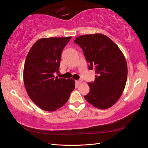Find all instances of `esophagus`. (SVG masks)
I'll return each mask as SVG.
<instances>
[{
    "label": "esophagus",
    "mask_w": 148,
    "mask_h": 148,
    "mask_svg": "<svg viewBox=\"0 0 148 148\" xmlns=\"http://www.w3.org/2000/svg\"><path fill=\"white\" fill-rule=\"evenodd\" d=\"M75 82H76V83H77V84H80V83H82V80H81V79H79V80H77V81H76Z\"/></svg>",
    "instance_id": "esophagus-1"
}]
</instances>
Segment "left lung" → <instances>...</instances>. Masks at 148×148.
<instances>
[{"instance_id":"8db88e82","label":"left lung","mask_w":148,"mask_h":148,"mask_svg":"<svg viewBox=\"0 0 148 148\" xmlns=\"http://www.w3.org/2000/svg\"><path fill=\"white\" fill-rule=\"evenodd\" d=\"M82 49L89 70H95L93 82L84 98L100 109H108L115 104L122 95L127 79V64L119 47L102 34H86L75 39Z\"/></svg>"}]
</instances>
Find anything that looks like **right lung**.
Returning <instances> with one entry per match:
<instances>
[{
  "mask_svg": "<svg viewBox=\"0 0 148 148\" xmlns=\"http://www.w3.org/2000/svg\"><path fill=\"white\" fill-rule=\"evenodd\" d=\"M71 37L39 39L26 58L23 80L32 101L46 111L60 108L69 100L75 89L72 79L59 78L61 54Z\"/></svg>",
  "mask_w": 148,
  "mask_h": 148,
  "instance_id": "right-lung-1",
  "label": "right lung"
}]
</instances>
